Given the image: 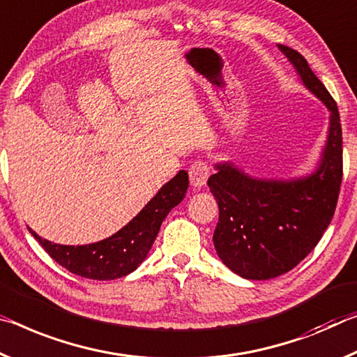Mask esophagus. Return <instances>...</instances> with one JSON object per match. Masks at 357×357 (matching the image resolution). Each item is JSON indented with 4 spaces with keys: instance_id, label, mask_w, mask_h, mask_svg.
Segmentation results:
<instances>
[{
    "instance_id": "esophagus-1",
    "label": "esophagus",
    "mask_w": 357,
    "mask_h": 357,
    "mask_svg": "<svg viewBox=\"0 0 357 357\" xmlns=\"http://www.w3.org/2000/svg\"><path fill=\"white\" fill-rule=\"evenodd\" d=\"M190 182L195 188H202L207 183L210 175V167L206 161H195L188 169Z\"/></svg>"
}]
</instances>
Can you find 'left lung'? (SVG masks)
I'll return each instance as SVG.
<instances>
[{"mask_svg": "<svg viewBox=\"0 0 357 357\" xmlns=\"http://www.w3.org/2000/svg\"><path fill=\"white\" fill-rule=\"evenodd\" d=\"M302 84L329 109V131L317 171L301 178H255L226 161L208 188L218 202L213 245L234 273L268 280L294 268L317 247L334 217L343 175L342 125L334 98L299 52L278 44Z\"/></svg>", "mask_w": 357, "mask_h": 357, "instance_id": "left-lung-1", "label": "left lung"}]
</instances>
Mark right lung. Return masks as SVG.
I'll use <instances>...</instances> for the list:
<instances>
[{
	"label": "right lung",
	"instance_id": "right-lung-1",
	"mask_svg": "<svg viewBox=\"0 0 357 357\" xmlns=\"http://www.w3.org/2000/svg\"><path fill=\"white\" fill-rule=\"evenodd\" d=\"M188 172L180 171L161 186L153 199L114 236L90 245H60L36 238L49 256L75 275L90 280H115L131 273L142 264L153 245L161 223L171 210L178 206L188 190Z\"/></svg>",
	"mask_w": 357,
	"mask_h": 357
}]
</instances>
